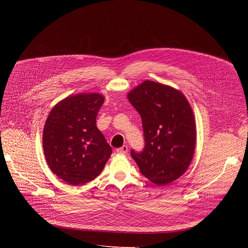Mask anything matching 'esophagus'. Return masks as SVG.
<instances>
[{"mask_svg": "<svg viewBox=\"0 0 248 248\" xmlns=\"http://www.w3.org/2000/svg\"><path fill=\"white\" fill-rule=\"evenodd\" d=\"M116 152L119 153V154H122V155H124V154H126L127 153V146H123V147H121V148H119V149H116Z\"/></svg>", "mask_w": 248, "mask_h": 248, "instance_id": "obj_1", "label": "esophagus"}]
</instances>
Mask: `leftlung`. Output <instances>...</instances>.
<instances>
[{
    "instance_id": "obj_1",
    "label": "left lung",
    "mask_w": 248,
    "mask_h": 248,
    "mask_svg": "<svg viewBox=\"0 0 248 248\" xmlns=\"http://www.w3.org/2000/svg\"><path fill=\"white\" fill-rule=\"evenodd\" d=\"M140 114L145 148L131 155L140 172L154 184H170L183 175L193 159L196 124L190 103L181 91L146 80L127 93Z\"/></svg>"
}]
</instances>
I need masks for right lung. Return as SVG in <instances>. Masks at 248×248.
Segmentation results:
<instances>
[{"label":"right lung","mask_w":248,"mask_h":248,"mask_svg":"<svg viewBox=\"0 0 248 248\" xmlns=\"http://www.w3.org/2000/svg\"><path fill=\"white\" fill-rule=\"evenodd\" d=\"M104 101L99 93H79L59 101L43 129V150L51 171L69 185L95 179L111 155V148L96 126Z\"/></svg>","instance_id":"1"}]
</instances>
